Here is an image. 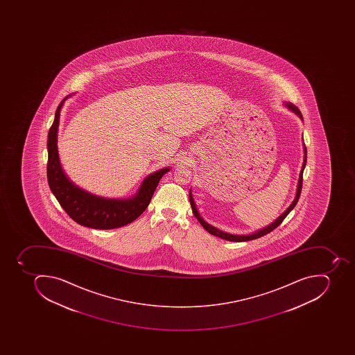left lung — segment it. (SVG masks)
I'll return each instance as SVG.
<instances>
[{"instance_id": "1", "label": "left lung", "mask_w": 355, "mask_h": 355, "mask_svg": "<svg viewBox=\"0 0 355 355\" xmlns=\"http://www.w3.org/2000/svg\"><path fill=\"white\" fill-rule=\"evenodd\" d=\"M284 105L286 106L290 111L293 112L294 114L297 115L302 121H303L301 112H300V110L297 109L295 105L290 103V102H286V103H284ZM303 152H304V157H303V164H302L301 172H300L299 175V181H297V187H296L295 198H294L293 202L291 203L290 207L285 209L284 212L279 215L277 220H273L270 225L266 226V227H263V229L257 230V231L253 232L251 234H231V233H227V232L220 231V230L216 229V227L211 225V224L207 223V222L203 220V218H202L200 213H198V207H196V202H194V198H193L192 196V192L190 191V196H189V198H190V203L191 207H192L193 214H194V216L198 218V222L201 223V225L203 226L204 229L209 232V234L218 236V238L223 239V240L231 241V242H246V241L255 240V239L264 236V235L268 234L270 232L273 231L274 229H277V226L282 223L283 220L288 216V213L295 207L296 203L299 201L300 196H301L302 183H303V172H304L305 165H306V148H305L304 144H303Z\"/></svg>"}]
</instances>
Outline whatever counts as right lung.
Instances as JSON below:
<instances>
[{
  "label": "right lung",
  "mask_w": 355,
  "mask_h": 355,
  "mask_svg": "<svg viewBox=\"0 0 355 355\" xmlns=\"http://www.w3.org/2000/svg\"><path fill=\"white\" fill-rule=\"evenodd\" d=\"M65 96L58 106L48 137V182L51 191L67 215L80 225L91 229L110 230L131 223L148 207L159 180L170 168H163L146 176L135 196L128 198H107L94 196L74 184L62 168L58 150L60 113Z\"/></svg>",
  "instance_id": "obj_1"
}]
</instances>
